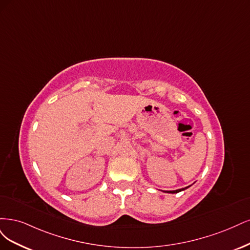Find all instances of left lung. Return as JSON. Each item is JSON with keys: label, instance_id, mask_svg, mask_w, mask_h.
I'll return each mask as SVG.
<instances>
[{"label": "left lung", "instance_id": "obj_1", "mask_svg": "<svg viewBox=\"0 0 250 250\" xmlns=\"http://www.w3.org/2000/svg\"><path fill=\"white\" fill-rule=\"evenodd\" d=\"M191 186V185H190ZM190 186H188V187H185V188H182V189H178V190H173V191H163V192H166V193H179V192H181V191H183V190H185V189H187V188H189Z\"/></svg>", "mask_w": 250, "mask_h": 250}]
</instances>
